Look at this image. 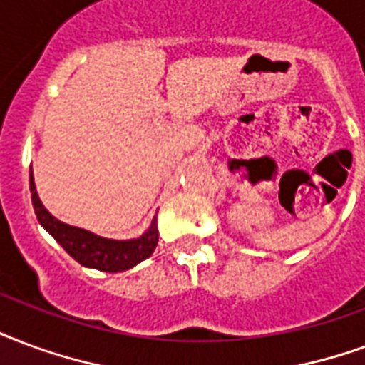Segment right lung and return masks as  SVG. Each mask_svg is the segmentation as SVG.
<instances>
[{"label": "right lung", "mask_w": 365, "mask_h": 365, "mask_svg": "<svg viewBox=\"0 0 365 365\" xmlns=\"http://www.w3.org/2000/svg\"><path fill=\"white\" fill-rule=\"evenodd\" d=\"M31 197L38 222L56 237V242L77 263H81L83 267H88V269H98V271L104 272L128 271V269H133L135 265H139L141 261L150 257L156 244H158L156 218L150 224V228L141 237H135V240H108V237L96 236L93 232L61 222L56 217H52L40 201L38 193H36V185H34L32 170Z\"/></svg>", "instance_id": "right-lung-1"}]
</instances>
